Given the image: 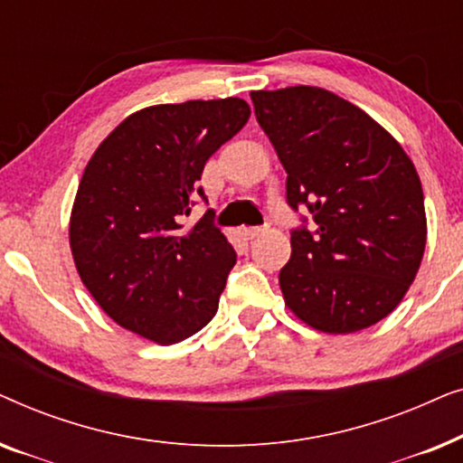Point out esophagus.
I'll list each match as a JSON object with an SVG mask.
<instances>
[{"instance_id": "1", "label": "esophagus", "mask_w": 463, "mask_h": 463, "mask_svg": "<svg viewBox=\"0 0 463 463\" xmlns=\"http://www.w3.org/2000/svg\"><path fill=\"white\" fill-rule=\"evenodd\" d=\"M263 233H265V227H249V230H244V236L250 240L263 236Z\"/></svg>"}]
</instances>
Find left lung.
<instances>
[{"label": "left lung", "instance_id": "obj_1", "mask_svg": "<svg viewBox=\"0 0 463 463\" xmlns=\"http://www.w3.org/2000/svg\"><path fill=\"white\" fill-rule=\"evenodd\" d=\"M284 170L287 202L307 219L290 232L280 288L297 318L345 335L394 309L420 269L426 208L420 175L388 130L316 86L250 92Z\"/></svg>", "mask_w": 463, "mask_h": 463}]
</instances>
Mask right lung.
I'll return each mask as SVG.
<instances>
[{
  "label": "right lung",
  "instance_id": "obj_1",
  "mask_svg": "<svg viewBox=\"0 0 463 463\" xmlns=\"http://www.w3.org/2000/svg\"><path fill=\"white\" fill-rule=\"evenodd\" d=\"M242 99L187 100L132 113L99 145L75 195L69 242L81 282L119 326L160 345L183 341L217 314L236 250L206 200L202 170L249 122Z\"/></svg>",
  "mask_w": 463,
  "mask_h": 463
}]
</instances>
